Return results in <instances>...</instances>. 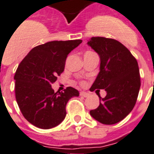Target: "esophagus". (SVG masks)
I'll list each match as a JSON object with an SVG mask.
<instances>
[{"mask_svg": "<svg viewBox=\"0 0 154 154\" xmlns=\"http://www.w3.org/2000/svg\"><path fill=\"white\" fill-rule=\"evenodd\" d=\"M79 94H80V96L82 97H88L89 96V94L88 93H87V92H84V91H81L80 93H79Z\"/></svg>", "mask_w": 154, "mask_h": 154, "instance_id": "obj_1", "label": "esophagus"}]
</instances>
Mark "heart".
Masks as SVG:
<instances>
[{
	"label": "heart",
	"mask_w": 154,
	"mask_h": 154,
	"mask_svg": "<svg viewBox=\"0 0 154 154\" xmlns=\"http://www.w3.org/2000/svg\"><path fill=\"white\" fill-rule=\"evenodd\" d=\"M82 84H83V85H84V83H82Z\"/></svg>",
	"instance_id": "heart-1"
}]
</instances>
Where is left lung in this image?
<instances>
[{
    "mask_svg": "<svg viewBox=\"0 0 154 154\" xmlns=\"http://www.w3.org/2000/svg\"><path fill=\"white\" fill-rule=\"evenodd\" d=\"M100 57V71L91 91L105 89V98L90 114L95 120L105 124L118 123L130 114L141 86L137 60L127 48L114 39L92 37L88 41Z\"/></svg>",
    "mask_w": 154,
    "mask_h": 154,
    "instance_id": "1",
    "label": "left lung"
}]
</instances>
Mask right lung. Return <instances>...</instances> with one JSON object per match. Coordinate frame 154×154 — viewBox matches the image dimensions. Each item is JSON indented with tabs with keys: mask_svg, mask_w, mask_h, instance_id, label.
Instances as JSON below:
<instances>
[{
	"mask_svg": "<svg viewBox=\"0 0 154 154\" xmlns=\"http://www.w3.org/2000/svg\"><path fill=\"white\" fill-rule=\"evenodd\" d=\"M81 40L51 41L33 48L20 63L14 75L15 95L23 116L33 126L51 129L65 119L70 98L79 96L71 87L55 92L51 85L64 71L68 54Z\"/></svg>",
	"mask_w": 154,
	"mask_h": 154,
	"instance_id": "right-lung-1",
	"label": "right lung"
}]
</instances>
